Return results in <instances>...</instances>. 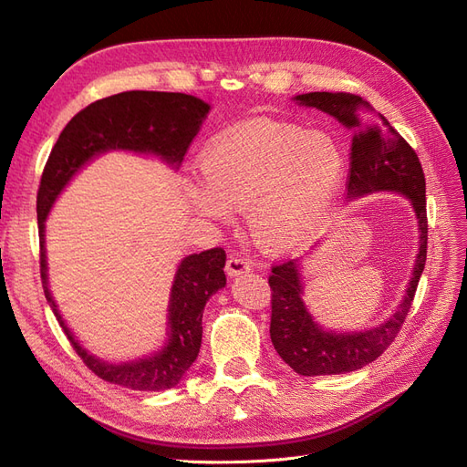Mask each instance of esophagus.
<instances>
[{"instance_id": "esophagus-1", "label": "esophagus", "mask_w": 467, "mask_h": 467, "mask_svg": "<svg viewBox=\"0 0 467 467\" xmlns=\"http://www.w3.org/2000/svg\"><path fill=\"white\" fill-rule=\"evenodd\" d=\"M249 271H251V261L244 255H232L228 263H225V273H228V276H239Z\"/></svg>"}]
</instances>
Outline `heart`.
<instances>
[{"label":"heart","instance_id":"heart-1","mask_svg":"<svg viewBox=\"0 0 467 467\" xmlns=\"http://www.w3.org/2000/svg\"><path fill=\"white\" fill-rule=\"evenodd\" d=\"M204 179L189 182L192 210L228 222L232 206L247 208L249 228L268 249H290L312 235L345 175L341 144L327 132L292 124H253L210 144Z\"/></svg>","mask_w":467,"mask_h":467}]
</instances>
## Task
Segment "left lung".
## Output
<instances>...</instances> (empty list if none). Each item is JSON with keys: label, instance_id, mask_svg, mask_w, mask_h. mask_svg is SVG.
<instances>
[{"label": "left lung", "instance_id": "obj_1", "mask_svg": "<svg viewBox=\"0 0 467 467\" xmlns=\"http://www.w3.org/2000/svg\"><path fill=\"white\" fill-rule=\"evenodd\" d=\"M300 107L317 109L355 132L350 150L348 199L374 192H398L411 202L419 230V251L411 278L398 309L376 327L364 331H331L316 321L304 302V261L292 259L273 266L271 341L294 372L327 376L360 370L384 352L411 309L419 278L427 261L425 173L415 150L368 101L350 93L312 91L292 97ZM319 245V244H317Z\"/></svg>", "mask_w": 467, "mask_h": 467}]
</instances>
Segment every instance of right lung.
<instances>
[{
  "label": "right lung",
  "instance_id": "right-lung-1",
  "mask_svg": "<svg viewBox=\"0 0 467 467\" xmlns=\"http://www.w3.org/2000/svg\"><path fill=\"white\" fill-rule=\"evenodd\" d=\"M210 109L202 99L185 93L124 91L101 99L79 110L66 124L42 171L36 199L42 288L56 319L81 360L91 372L110 384L138 391H161L179 384L199 357L204 306L212 294L225 286V253L222 247H216L182 257L169 292L163 345L146 357L109 362L95 357L78 341L50 292L47 261V220L50 208L69 181L89 161L107 151L153 155L177 171Z\"/></svg>",
  "mask_w": 467,
  "mask_h": 467
}]
</instances>
